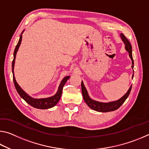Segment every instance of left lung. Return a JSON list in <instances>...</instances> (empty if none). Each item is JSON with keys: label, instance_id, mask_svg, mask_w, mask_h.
I'll return each instance as SVG.
<instances>
[{"label": "left lung", "instance_id": "1", "mask_svg": "<svg viewBox=\"0 0 149 149\" xmlns=\"http://www.w3.org/2000/svg\"><path fill=\"white\" fill-rule=\"evenodd\" d=\"M120 37L122 38V41L124 42L125 44V49L127 50L129 53V56L130 57L131 60L132 62V68L133 69V66H134V62H133V56H132V45L130 44V42L129 41L126 37L124 36V35L123 33L120 34ZM133 77V74L132 78ZM132 85H131L129 90L127 91V92L123 96V97L120 99L119 100H116V101L109 102H101L97 101V100H94L91 99L89 97V95H88L87 91L85 88V85L84 84V82L81 81V91H82V95L84 99L86 104L88 105V107L91 108V109L94 110L97 112H111V111H114L117 110L118 108H119L122 105L123 102H125V100L127 99V98L129 96L130 93L132 90Z\"/></svg>", "mask_w": 149, "mask_h": 149}]
</instances>
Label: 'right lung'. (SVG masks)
Listing matches in <instances>:
<instances>
[{"instance_id":"add662e5","label":"right lung","mask_w":149,"mask_h":149,"mask_svg":"<svg viewBox=\"0 0 149 149\" xmlns=\"http://www.w3.org/2000/svg\"><path fill=\"white\" fill-rule=\"evenodd\" d=\"M24 31V30L22 31L21 35H20L19 41L17 42L16 48H15V50L14 52V60L13 61H12V74H13V81H14L15 87H16L17 92L18 93V94L19 95L20 97H21L27 103H28L29 105H31V107H34L35 108H39V109H48V108H50L54 107V106L58 102V101L60 99V97H61L63 87H64L65 84L66 83L68 79L70 77L66 76L62 80V81L60 83V84L58 87V91L56 92V94H55L54 96H52V97H50L49 98H45V99H34V98H32L31 97H30L29 95H27V93L19 87V85L17 84V83L16 81V79H15L14 73L15 59H16V56L17 50H18L20 44H21V42L22 40V33H23Z\"/></svg>"}]
</instances>
